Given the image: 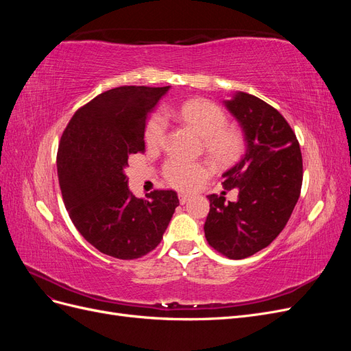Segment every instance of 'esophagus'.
Masks as SVG:
<instances>
[{
  "label": "esophagus",
  "instance_id": "obj_1",
  "mask_svg": "<svg viewBox=\"0 0 351 351\" xmlns=\"http://www.w3.org/2000/svg\"><path fill=\"white\" fill-rule=\"evenodd\" d=\"M189 199H190V195H187V193H180L178 195V200H180V204H182V205H184Z\"/></svg>",
  "mask_w": 351,
  "mask_h": 351
}]
</instances>
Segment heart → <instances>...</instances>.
I'll return each mask as SVG.
<instances>
[{
  "mask_svg": "<svg viewBox=\"0 0 351 351\" xmlns=\"http://www.w3.org/2000/svg\"><path fill=\"white\" fill-rule=\"evenodd\" d=\"M183 123L204 137L206 152L219 165L236 162L246 149L244 134L234 127H228V117L219 105L208 99H192L180 105L177 111ZM167 134V119L162 112H155L145 127V141L149 147H159ZM162 173L167 182L176 189L189 190L210 176L212 167L205 161H186L183 158H168Z\"/></svg>",
  "mask_w": 351,
  "mask_h": 351,
  "instance_id": "obj_1",
  "label": "heart"
}]
</instances>
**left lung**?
<instances>
[{
    "label": "left lung",
    "instance_id": "8db88e82",
    "mask_svg": "<svg viewBox=\"0 0 351 351\" xmlns=\"http://www.w3.org/2000/svg\"><path fill=\"white\" fill-rule=\"evenodd\" d=\"M226 107L247 143L240 161L222 174V186L237 189L239 199L209 195L204 228L210 247L228 259H244L269 246L289 222L300 196L303 159L290 124L269 104L237 92Z\"/></svg>",
    "mask_w": 351,
    "mask_h": 351
}]
</instances>
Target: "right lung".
I'll use <instances>...</instances> for the list:
<instances>
[{"instance_id":"add662e5","label":"right lung","mask_w":351,"mask_h":351,"mask_svg":"<svg viewBox=\"0 0 351 351\" xmlns=\"http://www.w3.org/2000/svg\"><path fill=\"white\" fill-rule=\"evenodd\" d=\"M168 89H110L74 112L61 136L57 171L70 219L84 240L117 259L152 252L178 206L174 190L133 196L124 174L129 156L145 152L147 114Z\"/></svg>"}]
</instances>
